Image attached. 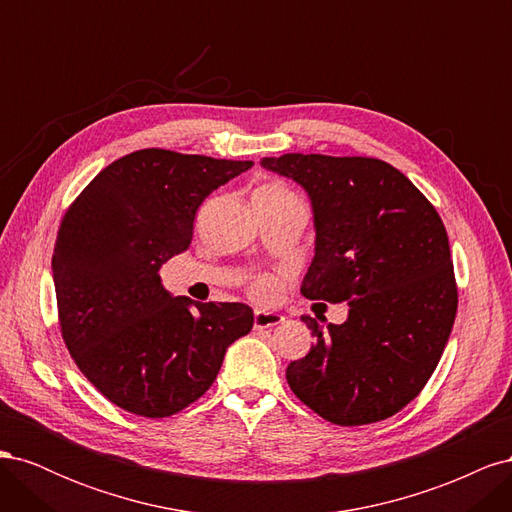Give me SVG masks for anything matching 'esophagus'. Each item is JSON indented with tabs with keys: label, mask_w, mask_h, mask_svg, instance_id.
Segmentation results:
<instances>
[{
	"label": "esophagus",
	"mask_w": 512,
	"mask_h": 512,
	"mask_svg": "<svg viewBox=\"0 0 512 512\" xmlns=\"http://www.w3.org/2000/svg\"><path fill=\"white\" fill-rule=\"evenodd\" d=\"M284 322V316L277 314V312H265V309H258L254 314V329H271L277 327V324Z\"/></svg>",
	"instance_id": "1"
}]
</instances>
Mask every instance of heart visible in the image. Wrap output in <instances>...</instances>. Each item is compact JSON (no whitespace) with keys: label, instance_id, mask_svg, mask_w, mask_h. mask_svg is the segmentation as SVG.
I'll return each mask as SVG.
<instances>
[{"label":"heart","instance_id":"obj_1","mask_svg":"<svg viewBox=\"0 0 512 512\" xmlns=\"http://www.w3.org/2000/svg\"><path fill=\"white\" fill-rule=\"evenodd\" d=\"M254 198L267 200V203H303V200L282 181L262 183L260 188L254 192ZM275 288H277V284L271 275H260V277H256V280H252L250 294L258 301H265V299L273 297Z\"/></svg>","mask_w":512,"mask_h":512}]
</instances>
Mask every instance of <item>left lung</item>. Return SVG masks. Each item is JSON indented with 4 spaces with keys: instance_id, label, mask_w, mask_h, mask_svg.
I'll list each match as a JSON object with an SVG mask.
<instances>
[{
    "instance_id": "8db88e82",
    "label": "left lung",
    "mask_w": 512,
    "mask_h": 512,
    "mask_svg": "<svg viewBox=\"0 0 512 512\" xmlns=\"http://www.w3.org/2000/svg\"><path fill=\"white\" fill-rule=\"evenodd\" d=\"M262 166L312 198L316 256L305 299L346 301L344 324L301 320L316 346L292 361V393L324 421L378 423L406 408L438 367L457 314L444 222L423 192L378 158L284 153Z\"/></svg>"
}]
</instances>
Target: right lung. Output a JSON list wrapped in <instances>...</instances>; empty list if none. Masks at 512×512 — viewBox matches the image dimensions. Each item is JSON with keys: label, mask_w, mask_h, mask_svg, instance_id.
<instances>
[{"label": "right lung", "mask_w": 512, "mask_h": 512, "mask_svg": "<svg viewBox=\"0 0 512 512\" xmlns=\"http://www.w3.org/2000/svg\"><path fill=\"white\" fill-rule=\"evenodd\" d=\"M252 166L141 149L100 170L61 218V337L83 376L126 412L164 418L188 408L209 391L226 348L252 331L247 305L170 297L158 275L188 250L203 200Z\"/></svg>", "instance_id": "obj_1"}]
</instances>
